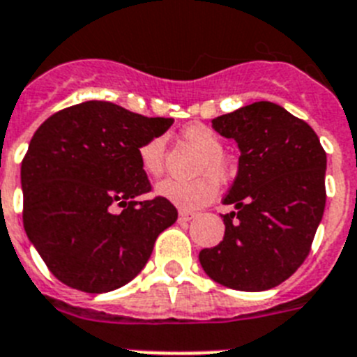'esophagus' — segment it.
Listing matches in <instances>:
<instances>
[{
	"instance_id": "34e87169",
	"label": "esophagus",
	"mask_w": 357,
	"mask_h": 357,
	"mask_svg": "<svg viewBox=\"0 0 357 357\" xmlns=\"http://www.w3.org/2000/svg\"><path fill=\"white\" fill-rule=\"evenodd\" d=\"M194 218H196V214H194V212L179 211V221H181V223H187V221L194 220Z\"/></svg>"
}]
</instances>
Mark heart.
Wrapping results in <instances>:
<instances>
[{
    "mask_svg": "<svg viewBox=\"0 0 357 357\" xmlns=\"http://www.w3.org/2000/svg\"><path fill=\"white\" fill-rule=\"evenodd\" d=\"M183 137L188 143H192L202 151V158L197 163V172L203 174L196 179H165L155 187L158 196L167 202L174 203L179 208L192 211L199 206L211 203L218 194V177L220 181L230 178L232 174V163L223 154V142L221 137L202 123H192L183 128ZM165 151H167V139L165 136H154L142 143L137 155L142 169L149 176H161L165 167ZM208 172V174H205Z\"/></svg>",
    "mask_w": 357,
    "mask_h": 357,
    "instance_id": "b5f03b06",
    "label": "heart"
}]
</instances>
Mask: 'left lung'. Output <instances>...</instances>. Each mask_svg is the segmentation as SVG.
<instances>
[{
	"instance_id": "left-lung-1",
	"label": "left lung",
	"mask_w": 357,
	"mask_h": 357,
	"mask_svg": "<svg viewBox=\"0 0 357 357\" xmlns=\"http://www.w3.org/2000/svg\"><path fill=\"white\" fill-rule=\"evenodd\" d=\"M238 143V176L225 205V236L203 248L212 280L234 290H268L307 259L326 202V152L312 127L271 101H256L212 119Z\"/></svg>"
}]
</instances>
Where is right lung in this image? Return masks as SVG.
Masks as SVG:
<instances>
[{"instance_id": "right-lung-1", "label": "right lung", "mask_w": 357, "mask_h": 357, "mask_svg": "<svg viewBox=\"0 0 357 357\" xmlns=\"http://www.w3.org/2000/svg\"><path fill=\"white\" fill-rule=\"evenodd\" d=\"M172 123L85 101L36 130L21 161L23 225L61 283L89 294L119 289L142 272L158 236L178 220L161 196L136 202L152 190L137 151Z\"/></svg>"}]
</instances>
